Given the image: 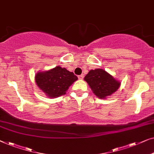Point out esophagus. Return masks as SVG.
I'll return each instance as SVG.
<instances>
[{"mask_svg": "<svg viewBox=\"0 0 154 154\" xmlns=\"http://www.w3.org/2000/svg\"><path fill=\"white\" fill-rule=\"evenodd\" d=\"M84 75H79V76H78V78H79V79H83V78H84Z\"/></svg>", "mask_w": 154, "mask_h": 154, "instance_id": "1", "label": "esophagus"}]
</instances>
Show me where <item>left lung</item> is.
Returning a JSON list of instances; mask_svg holds the SVG:
<instances>
[{
    "label": "left lung",
    "mask_w": 154,
    "mask_h": 154,
    "mask_svg": "<svg viewBox=\"0 0 154 154\" xmlns=\"http://www.w3.org/2000/svg\"><path fill=\"white\" fill-rule=\"evenodd\" d=\"M84 79L96 97L100 99H105L107 96H112L121 85V82L101 68L90 70Z\"/></svg>",
    "instance_id": "left-lung-1"
}]
</instances>
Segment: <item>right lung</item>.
<instances>
[{
  "instance_id": "obj_1",
  "label": "right lung",
  "mask_w": 154,
  "mask_h": 154,
  "mask_svg": "<svg viewBox=\"0 0 154 154\" xmlns=\"http://www.w3.org/2000/svg\"><path fill=\"white\" fill-rule=\"evenodd\" d=\"M77 79L74 73L60 66L37 72L35 76L37 86L49 98H56L66 94L69 87Z\"/></svg>"
}]
</instances>
